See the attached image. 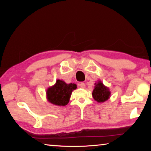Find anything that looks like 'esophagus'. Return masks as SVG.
I'll return each mask as SVG.
<instances>
[{"instance_id": "esophagus-1", "label": "esophagus", "mask_w": 151, "mask_h": 151, "mask_svg": "<svg viewBox=\"0 0 151 151\" xmlns=\"http://www.w3.org/2000/svg\"><path fill=\"white\" fill-rule=\"evenodd\" d=\"M79 86L81 88H85V84L84 83H81L80 84H79Z\"/></svg>"}]
</instances>
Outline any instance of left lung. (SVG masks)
I'll return each mask as SVG.
<instances>
[{
  "mask_svg": "<svg viewBox=\"0 0 151 151\" xmlns=\"http://www.w3.org/2000/svg\"><path fill=\"white\" fill-rule=\"evenodd\" d=\"M93 96L94 99L99 103H103L109 99L111 93L109 88L104 86L101 81L95 83L94 88L93 91Z\"/></svg>",
  "mask_w": 151,
  "mask_h": 151,
  "instance_id": "8db88e82",
  "label": "left lung"
}]
</instances>
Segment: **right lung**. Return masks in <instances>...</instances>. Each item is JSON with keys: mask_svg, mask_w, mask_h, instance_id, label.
<instances>
[{"mask_svg": "<svg viewBox=\"0 0 151 151\" xmlns=\"http://www.w3.org/2000/svg\"><path fill=\"white\" fill-rule=\"evenodd\" d=\"M76 88L75 84H66L63 81L57 80L54 86L48 88V101L55 105L65 106L69 102L72 91Z\"/></svg>", "mask_w": 151, "mask_h": 151, "instance_id": "obj_1", "label": "right lung"}]
</instances>
